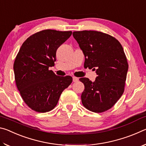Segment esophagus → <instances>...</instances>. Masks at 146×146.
<instances>
[{"label":"esophagus","instance_id":"34e87169","mask_svg":"<svg viewBox=\"0 0 146 146\" xmlns=\"http://www.w3.org/2000/svg\"><path fill=\"white\" fill-rule=\"evenodd\" d=\"M78 80H79V78L78 77H76V76H73V81L74 82H77V81H78Z\"/></svg>","mask_w":146,"mask_h":146}]
</instances>
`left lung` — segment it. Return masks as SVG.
Segmentation results:
<instances>
[{
  "label": "left lung",
  "mask_w": 146,
  "mask_h": 146,
  "mask_svg": "<svg viewBox=\"0 0 146 146\" xmlns=\"http://www.w3.org/2000/svg\"><path fill=\"white\" fill-rule=\"evenodd\" d=\"M73 36L84 55V66L97 75L95 82L80 78L85 88L81 95L82 104L92 112H104L124 91L128 63L122 46L117 39L100 31H74Z\"/></svg>",
  "instance_id": "left-lung-1"
}]
</instances>
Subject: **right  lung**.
Here are the masks:
<instances>
[{
  "mask_svg": "<svg viewBox=\"0 0 146 146\" xmlns=\"http://www.w3.org/2000/svg\"><path fill=\"white\" fill-rule=\"evenodd\" d=\"M72 31L44 29L24 42L13 64L17 89L24 102L32 110H52L62 91L72 82L70 76L56 75L49 68L55 65L56 49Z\"/></svg>",
  "mask_w": 146,
  "mask_h": 146,
  "instance_id": "obj_1",
  "label": "right lung"
}]
</instances>
